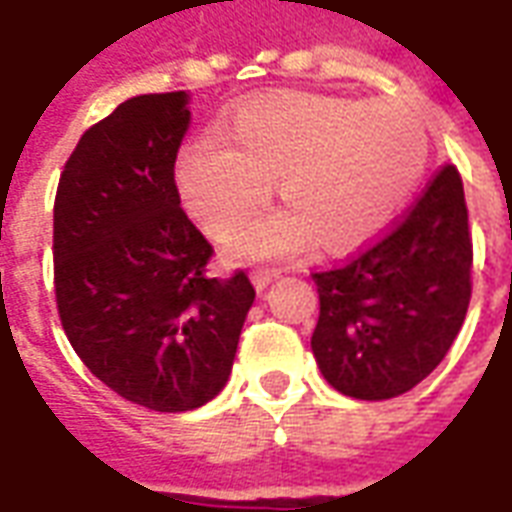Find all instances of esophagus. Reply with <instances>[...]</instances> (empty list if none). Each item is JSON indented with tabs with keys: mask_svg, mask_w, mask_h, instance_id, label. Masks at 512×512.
Listing matches in <instances>:
<instances>
[{
	"mask_svg": "<svg viewBox=\"0 0 512 512\" xmlns=\"http://www.w3.org/2000/svg\"><path fill=\"white\" fill-rule=\"evenodd\" d=\"M282 274V268H274V266H257L252 268V282H255L257 288H266L271 279H277Z\"/></svg>",
	"mask_w": 512,
	"mask_h": 512,
	"instance_id": "34e87169",
	"label": "esophagus"
}]
</instances>
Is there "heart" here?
Returning <instances> with one entry per match:
<instances>
[{
    "instance_id": "obj_1",
    "label": "heart",
    "mask_w": 512,
    "mask_h": 512,
    "mask_svg": "<svg viewBox=\"0 0 512 512\" xmlns=\"http://www.w3.org/2000/svg\"><path fill=\"white\" fill-rule=\"evenodd\" d=\"M428 153L425 120L403 101L271 93L235 115L227 145L200 139L186 147L175 178L191 216L213 235L263 208L277 180L288 208L235 238L244 255L296 252L315 235L326 249H351L395 216Z\"/></svg>"
}]
</instances>
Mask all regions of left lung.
<instances>
[{"label":"left lung","instance_id":"1","mask_svg":"<svg viewBox=\"0 0 512 512\" xmlns=\"http://www.w3.org/2000/svg\"><path fill=\"white\" fill-rule=\"evenodd\" d=\"M472 260L461 172L444 164L376 244L312 271L323 378L356 400H389L428 378L461 332Z\"/></svg>","mask_w":512,"mask_h":512}]
</instances>
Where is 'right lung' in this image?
<instances>
[{
    "mask_svg": "<svg viewBox=\"0 0 512 512\" xmlns=\"http://www.w3.org/2000/svg\"><path fill=\"white\" fill-rule=\"evenodd\" d=\"M189 98H128L82 134L54 197V296L87 370L150 411L222 392L255 288L211 274L213 246L180 208L175 158Z\"/></svg>",
    "mask_w": 512,
    "mask_h": 512,
    "instance_id": "right-lung-1",
    "label": "right lung"
}]
</instances>
